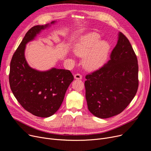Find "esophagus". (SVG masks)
<instances>
[{"label":"esophagus","instance_id":"34e87169","mask_svg":"<svg viewBox=\"0 0 151 151\" xmlns=\"http://www.w3.org/2000/svg\"><path fill=\"white\" fill-rule=\"evenodd\" d=\"M74 78L76 79H82V75H80L79 73H77V74H75L74 75Z\"/></svg>","mask_w":151,"mask_h":151}]
</instances>
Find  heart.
I'll return each instance as SVG.
<instances>
[{
  "label": "heart",
  "instance_id": "b5f03b06",
  "mask_svg": "<svg viewBox=\"0 0 151 151\" xmlns=\"http://www.w3.org/2000/svg\"><path fill=\"white\" fill-rule=\"evenodd\" d=\"M110 50L109 43L101 41V36L96 33H88L83 36L75 44V53L84 57L83 64L88 70L101 68L107 61Z\"/></svg>",
  "mask_w": 151,
  "mask_h": 151
}]
</instances>
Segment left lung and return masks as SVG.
Instances as JSON below:
<instances>
[{"label": "left lung", "mask_w": 151, "mask_h": 151, "mask_svg": "<svg viewBox=\"0 0 151 151\" xmlns=\"http://www.w3.org/2000/svg\"><path fill=\"white\" fill-rule=\"evenodd\" d=\"M86 79L88 109L96 117L116 115L132 101L138 87V65L131 44L122 33L118 34L110 59Z\"/></svg>", "instance_id": "8db88e82"}]
</instances>
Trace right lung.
<instances>
[{
    "label": "right lung",
    "mask_w": 151,
    "mask_h": 151,
    "mask_svg": "<svg viewBox=\"0 0 151 151\" xmlns=\"http://www.w3.org/2000/svg\"><path fill=\"white\" fill-rule=\"evenodd\" d=\"M48 26L36 25L28 30L12 57L9 74L10 88L19 104L28 112L42 118L53 115L59 109L74 79L70 70L52 68L40 72L27 63L25 45Z\"/></svg>",
    "instance_id": "1"
}]
</instances>
